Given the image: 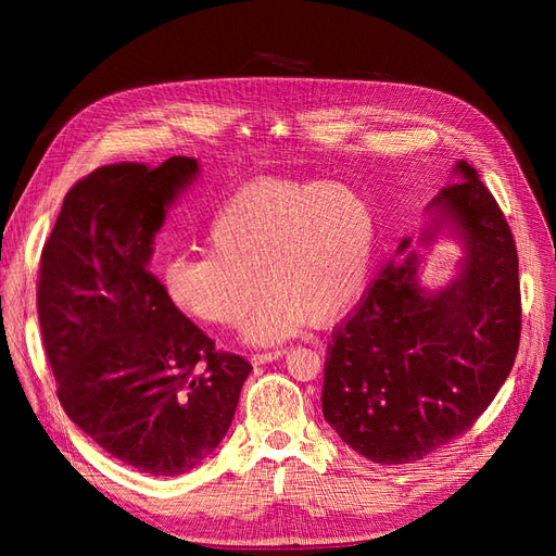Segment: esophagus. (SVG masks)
Returning <instances> with one entry per match:
<instances>
[{"label":"esophagus","mask_w":556,"mask_h":556,"mask_svg":"<svg viewBox=\"0 0 556 556\" xmlns=\"http://www.w3.org/2000/svg\"><path fill=\"white\" fill-rule=\"evenodd\" d=\"M285 355V350H274V352H260V355H252V364L260 366V364H268V362H276Z\"/></svg>","instance_id":"esophagus-1"}]
</instances>
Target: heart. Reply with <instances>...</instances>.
<instances>
[{"instance_id": "1", "label": "heart", "mask_w": 556, "mask_h": 556, "mask_svg": "<svg viewBox=\"0 0 556 556\" xmlns=\"http://www.w3.org/2000/svg\"><path fill=\"white\" fill-rule=\"evenodd\" d=\"M208 243L211 252L166 262L164 294L204 323L237 327L264 288L245 341L276 345L308 323H336L355 304L371 266L376 223L366 199L345 185L260 180L217 211Z\"/></svg>"}]
</instances>
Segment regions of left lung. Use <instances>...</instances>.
<instances>
[{
    "instance_id": "1",
    "label": "left lung",
    "mask_w": 556,
    "mask_h": 556,
    "mask_svg": "<svg viewBox=\"0 0 556 556\" xmlns=\"http://www.w3.org/2000/svg\"><path fill=\"white\" fill-rule=\"evenodd\" d=\"M431 201L435 233L452 225L464 243L459 274L427 292L419 255L387 262L327 348L323 413L341 441L376 464H410L457 439L513 371L521 333L513 231L478 172Z\"/></svg>"
}]
</instances>
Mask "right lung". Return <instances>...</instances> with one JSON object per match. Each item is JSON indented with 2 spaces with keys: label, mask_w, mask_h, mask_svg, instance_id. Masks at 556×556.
Instances as JSON below:
<instances>
[{
  "label": "right lung",
  "mask_w": 556,
  "mask_h": 556,
  "mask_svg": "<svg viewBox=\"0 0 556 556\" xmlns=\"http://www.w3.org/2000/svg\"><path fill=\"white\" fill-rule=\"evenodd\" d=\"M194 157L109 164L66 192L43 245L37 306L58 399L111 457L182 476L220 445L252 366L215 343L148 271Z\"/></svg>",
  "instance_id": "obj_1"
}]
</instances>
